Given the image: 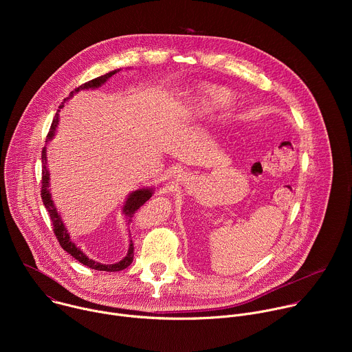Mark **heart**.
Wrapping results in <instances>:
<instances>
[{"label":"heart","instance_id":"1","mask_svg":"<svg viewBox=\"0 0 352 352\" xmlns=\"http://www.w3.org/2000/svg\"><path fill=\"white\" fill-rule=\"evenodd\" d=\"M231 104L232 94L228 89L212 83H202L188 98L185 116L192 120L214 117Z\"/></svg>","mask_w":352,"mask_h":352}]
</instances>
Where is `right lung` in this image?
I'll list each match as a JSON object with an SVG mask.
<instances>
[{"mask_svg": "<svg viewBox=\"0 0 352 352\" xmlns=\"http://www.w3.org/2000/svg\"><path fill=\"white\" fill-rule=\"evenodd\" d=\"M120 69L117 71H111L103 76H98L96 79H91L83 85H80L79 87H76L74 91H71V96L79 90H83V89H96L98 86H102L109 78H111L114 74H117ZM68 100V98H65ZM64 100V102H65ZM64 106V103L60 106V109ZM57 124H58V113L56 114L53 122H52V126H50V131H48V135L47 138L52 139L54 136V131L57 128ZM41 162H43V170H41V199H43V204L50 214V219H52V224H53V231L61 245V248L64 250H67L68 254H71V256H74L76 261H79L82 265L90 267V269H94V270H100V272H120V270H124L126 269L132 261H133V242L131 241L129 243V249H128V254L126 256L118 262V263H114V265H103V263H98V262H94L91 259H89L82 250L69 239V235L67 232V228L63 224V220L54 206V202L52 200V193H50V189H48V171H47V157H45V147H43L41 150ZM152 189H139V190H135L129 195V197L126 199V204L122 209V212L125 213L128 221H132L131 219L133 217V214L138 212V209H140V206H143L147 200L150 199V196H152Z\"/></svg>", "mask_w": 352, "mask_h": 352, "instance_id": "1", "label": "right lung"}]
</instances>
